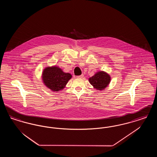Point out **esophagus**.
<instances>
[{
  "mask_svg": "<svg viewBox=\"0 0 157 157\" xmlns=\"http://www.w3.org/2000/svg\"><path fill=\"white\" fill-rule=\"evenodd\" d=\"M83 77V75H79V76H77L76 78H82Z\"/></svg>",
  "mask_w": 157,
  "mask_h": 157,
  "instance_id": "1",
  "label": "esophagus"
}]
</instances>
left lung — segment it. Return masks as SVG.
<instances>
[{"instance_id":"obj_1","label":"left lung","mask_w":157,"mask_h":157,"mask_svg":"<svg viewBox=\"0 0 157 157\" xmlns=\"http://www.w3.org/2000/svg\"><path fill=\"white\" fill-rule=\"evenodd\" d=\"M89 81L98 90H104L111 81V77L105 72L101 71L90 78Z\"/></svg>"}]
</instances>
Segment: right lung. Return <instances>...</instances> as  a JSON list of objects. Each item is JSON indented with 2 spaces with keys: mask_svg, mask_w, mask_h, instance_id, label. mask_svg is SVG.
Returning <instances> with one entry per match:
<instances>
[{
  "mask_svg": "<svg viewBox=\"0 0 157 157\" xmlns=\"http://www.w3.org/2000/svg\"><path fill=\"white\" fill-rule=\"evenodd\" d=\"M71 78L72 75L70 74L63 72L57 67H46L42 74L43 82L45 85L56 92L63 90Z\"/></svg>",
  "mask_w": 157,
  "mask_h": 157,
  "instance_id": "1",
  "label": "right lung"
}]
</instances>
